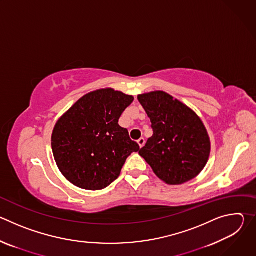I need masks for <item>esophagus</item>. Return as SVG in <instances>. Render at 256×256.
Segmentation results:
<instances>
[{
  "label": "esophagus",
  "instance_id": "1",
  "mask_svg": "<svg viewBox=\"0 0 256 256\" xmlns=\"http://www.w3.org/2000/svg\"><path fill=\"white\" fill-rule=\"evenodd\" d=\"M144 142H146V140H144V138H140L138 140V146H140V148H142V147H144Z\"/></svg>",
  "mask_w": 256,
  "mask_h": 256
}]
</instances>
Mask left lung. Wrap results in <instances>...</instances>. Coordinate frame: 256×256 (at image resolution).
Wrapping results in <instances>:
<instances>
[{"mask_svg": "<svg viewBox=\"0 0 256 256\" xmlns=\"http://www.w3.org/2000/svg\"><path fill=\"white\" fill-rule=\"evenodd\" d=\"M152 122L153 136L138 154L169 186L196 177L208 163L210 140L200 116L164 91L138 95Z\"/></svg>", "mask_w": 256, "mask_h": 256, "instance_id": "obj_1", "label": "left lung"}]
</instances>
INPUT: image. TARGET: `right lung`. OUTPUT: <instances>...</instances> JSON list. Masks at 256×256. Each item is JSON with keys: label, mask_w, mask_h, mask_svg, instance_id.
Wrapping results in <instances>:
<instances>
[{"label": "right lung", "mask_w": 256, "mask_h": 256, "mask_svg": "<svg viewBox=\"0 0 256 256\" xmlns=\"http://www.w3.org/2000/svg\"><path fill=\"white\" fill-rule=\"evenodd\" d=\"M134 101L112 88L99 89L80 98L56 122L52 148L62 174L88 190L107 188L120 174L126 158L140 150L126 128L118 124Z\"/></svg>", "instance_id": "1"}]
</instances>
